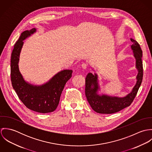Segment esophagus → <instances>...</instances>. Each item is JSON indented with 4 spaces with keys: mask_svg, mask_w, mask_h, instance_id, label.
<instances>
[{
    "mask_svg": "<svg viewBox=\"0 0 152 152\" xmlns=\"http://www.w3.org/2000/svg\"><path fill=\"white\" fill-rule=\"evenodd\" d=\"M81 66H82V68H83V69H86L87 68V64H86V63H83L82 65H81Z\"/></svg>",
    "mask_w": 152,
    "mask_h": 152,
    "instance_id": "obj_1",
    "label": "esophagus"
}]
</instances>
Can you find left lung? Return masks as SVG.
Masks as SVG:
<instances>
[{
	"label": "left lung",
	"mask_w": 152,
	"mask_h": 152,
	"mask_svg": "<svg viewBox=\"0 0 152 152\" xmlns=\"http://www.w3.org/2000/svg\"><path fill=\"white\" fill-rule=\"evenodd\" d=\"M133 44L130 46L136 60V68L137 70L136 83L130 93L124 97L112 96L105 94H99L101 90L98 76L89 72L86 78V95L87 101L92 109L99 113L110 114L116 113L129 107L135 98L143 79L142 51L139 43L130 39ZM93 71H94L93 69Z\"/></svg>",
	"instance_id": "left-lung-1"
}]
</instances>
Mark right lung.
<instances>
[{"mask_svg": "<svg viewBox=\"0 0 152 152\" xmlns=\"http://www.w3.org/2000/svg\"><path fill=\"white\" fill-rule=\"evenodd\" d=\"M36 31L37 29L33 28L23 31L14 45L11 56V81L19 99L27 108L46 113L53 112L58 107L62 91L72 76V70H62L40 86L30 84L24 80L19 68L20 54L23 41Z\"/></svg>", "mask_w": 152, "mask_h": 152, "instance_id": "right-lung-1", "label": "right lung"}]
</instances>
